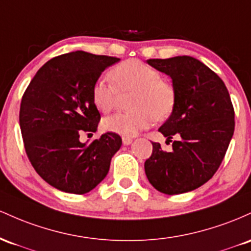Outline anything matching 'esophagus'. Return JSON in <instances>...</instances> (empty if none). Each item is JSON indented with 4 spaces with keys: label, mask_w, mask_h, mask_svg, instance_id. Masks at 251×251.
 Returning a JSON list of instances; mask_svg holds the SVG:
<instances>
[{
    "label": "esophagus",
    "mask_w": 251,
    "mask_h": 251,
    "mask_svg": "<svg viewBox=\"0 0 251 251\" xmlns=\"http://www.w3.org/2000/svg\"><path fill=\"white\" fill-rule=\"evenodd\" d=\"M122 142L125 146H129L131 142H133V140H131L130 137H122Z\"/></svg>",
    "instance_id": "obj_1"
}]
</instances>
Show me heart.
<instances>
[{
    "label": "heart",
    "mask_w": 251,
    "mask_h": 251,
    "mask_svg": "<svg viewBox=\"0 0 251 251\" xmlns=\"http://www.w3.org/2000/svg\"><path fill=\"white\" fill-rule=\"evenodd\" d=\"M114 83L98 79L92 86L94 105L103 114L116 106L118 91L135 92L131 112H117L103 120V129L110 133L131 137L147 129L153 120L163 121L173 112L176 92L171 81L163 79L156 69L137 59H129L116 65L109 72Z\"/></svg>",
    "instance_id": "obj_1"
}]
</instances>
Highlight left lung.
<instances>
[{
  "mask_svg": "<svg viewBox=\"0 0 251 251\" xmlns=\"http://www.w3.org/2000/svg\"><path fill=\"white\" fill-rule=\"evenodd\" d=\"M148 65L170 75L176 92L174 110L159 131L171 140L172 151L153 142L146 176L165 194H180L209 181L223 161L235 130V111L224 81L198 59L179 55L149 59Z\"/></svg>",
  "mask_w": 251,
  "mask_h": 251,
  "instance_id": "obj_1",
  "label": "left lung"
}]
</instances>
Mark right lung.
Masks as SVG:
<instances>
[{"label": "right lung", "mask_w": 251, "mask_h": 251, "mask_svg": "<svg viewBox=\"0 0 251 251\" xmlns=\"http://www.w3.org/2000/svg\"><path fill=\"white\" fill-rule=\"evenodd\" d=\"M120 58L84 50L50 59L36 72L21 100L20 128L28 159L47 184L66 193L84 194L108 174L111 157L122 146L115 133L91 143L79 134L95 133L100 120L92 86Z\"/></svg>", "instance_id": "right-lung-1"}]
</instances>
